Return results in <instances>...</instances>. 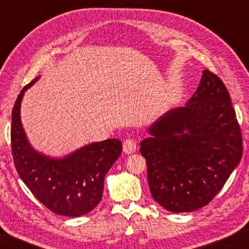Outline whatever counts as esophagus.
I'll use <instances>...</instances> for the list:
<instances>
[{
  "mask_svg": "<svg viewBox=\"0 0 249 249\" xmlns=\"http://www.w3.org/2000/svg\"><path fill=\"white\" fill-rule=\"evenodd\" d=\"M122 148H124V152L125 154H131L136 151V142L132 138H128L124 142V145H122Z\"/></svg>",
  "mask_w": 249,
  "mask_h": 249,
  "instance_id": "esophagus-1",
  "label": "esophagus"
}]
</instances>
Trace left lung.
Listing matches in <instances>:
<instances>
[{
  "label": "left lung",
  "instance_id": "8db88e82",
  "mask_svg": "<svg viewBox=\"0 0 249 249\" xmlns=\"http://www.w3.org/2000/svg\"><path fill=\"white\" fill-rule=\"evenodd\" d=\"M141 142L151 194L170 212H193L217 195L243 155V137L227 87L204 70L186 107L172 108Z\"/></svg>",
  "mask_w": 249,
  "mask_h": 249
}]
</instances>
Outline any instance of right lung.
Instances as JSON below:
<instances>
[{
  "label": "right lung",
  "instance_id": "right-lung-1",
  "mask_svg": "<svg viewBox=\"0 0 249 249\" xmlns=\"http://www.w3.org/2000/svg\"><path fill=\"white\" fill-rule=\"evenodd\" d=\"M39 79L22 88L12 110L11 147L17 172L34 196L52 212L80 216L101 202L104 177L122 152L117 138L91 142L62 159L44 155L33 148L20 120L25 91Z\"/></svg>",
  "mask_w": 249,
  "mask_h": 249
}]
</instances>
